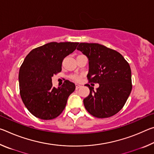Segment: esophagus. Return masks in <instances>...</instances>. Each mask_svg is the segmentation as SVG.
<instances>
[{
    "label": "esophagus",
    "instance_id": "1",
    "mask_svg": "<svg viewBox=\"0 0 154 154\" xmlns=\"http://www.w3.org/2000/svg\"><path fill=\"white\" fill-rule=\"evenodd\" d=\"M81 86H82V85H79V84H77H77L75 85V88H76V90H77V89H79V88H81Z\"/></svg>",
    "mask_w": 154,
    "mask_h": 154
}]
</instances>
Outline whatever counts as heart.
I'll list each match as a JSON object with an SVG mask.
<instances>
[{"label": "heart", "instance_id": "heart-1", "mask_svg": "<svg viewBox=\"0 0 154 154\" xmlns=\"http://www.w3.org/2000/svg\"><path fill=\"white\" fill-rule=\"evenodd\" d=\"M71 78L75 81H79L81 79V76L79 75H72L71 76Z\"/></svg>", "mask_w": 154, "mask_h": 154}]
</instances>
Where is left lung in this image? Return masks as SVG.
I'll list each match as a JSON object with an SVG mask.
<instances>
[{"instance_id":"left-lung-1","label":"left lung","mask_w":154,"mask_h":154,"mask_svg":"<svg viewBox=\"0 0 154 154\" xmlns=\"http://www.w3.org/2000/svg\"><path fill=\"white\" fill-rule=\"evenodd\" d=\"M77 49L89 60V82L99 83L96 90L85 85L90 89V94L83 99L85 108L98 118L114 116L123 108L131 92L129 64L119 52L98 43H80Z\"/></svg>"}]
</instances>
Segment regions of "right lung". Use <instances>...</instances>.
I'll list each match as a JSON object with an SVG mask.
<instances>
[{
	"label": "right lung",
	"instance_id": "1",
	"mask_svg": "<svg viewBox=\"0 0 154 154\" xmlns=\"http://www.w3.org/2000/svg\"><path fill=\"white\" fill-rule=\"evenodd\" d=\"M78 44L51 42L33 49L25 58L19 72L20 93L26 107L36 118L48 120L63 111L75 85L66 80L56 88L51 77L62 71L64 58Z\"/></svg>",
	"mask_w": 154,
	"mask_h": 154
}]
</instances>
